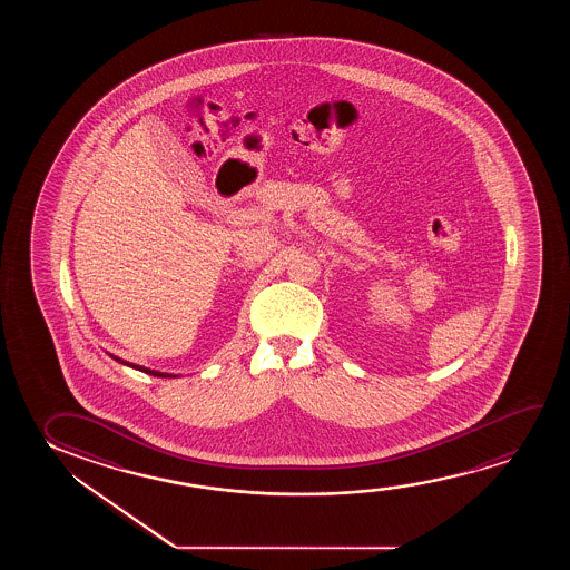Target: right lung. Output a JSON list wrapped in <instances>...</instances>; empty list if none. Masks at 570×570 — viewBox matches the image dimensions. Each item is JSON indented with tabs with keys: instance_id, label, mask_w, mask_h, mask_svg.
<instances>
[{
	"instance_id": "add662e5",
	"label": "right lung",
	"mask_w": 570,
	"mask_h": 570,
	"mask_svg": "<svg viewBox=\"0 0 570 570\" xmlns=\"http://www.w3.org/2000/svg\"><path fill=\"white\" fill-rule=\"evenodd\" d=\"M112 356V354H110ZM112 358L120 362V364H126V366L136 367V370H140V372H146L149 375H156V377H177V375L164 374V372H156V370H149V367L136 366V364H130V362H125V360L117 358V356H112Z\"/></svg>"
}]
</instances>
